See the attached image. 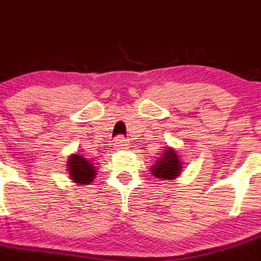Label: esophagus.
Instances as JSON below:
<instances>
[{
  "mask_svg": "<svg viewBox=\"0 0 261 261\" xmlns=\"http://www.w3.org/2000/svg\"><path fill=\"white\" fill-rule=\"evenodd\" d=\"M127 148H128L127 141H126L122 136H118V138H116V140H115L116 150H123V149H127Z\"/></svg>",
  "mask_w": 261,
  "mask_h": 261,
  "instance_id": "obj_1",
  "label": "esophagus"
}]
</instances>
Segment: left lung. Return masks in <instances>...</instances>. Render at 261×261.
<instances>
[{
	"label": "left lung",
	"mask_w": 261,
	"mask_h": 261,
	"mask_svg": "<svg viewBox=\"0 0 261 261\" xmlns=\"http://www.w3.org/2000/svg\"><path fill=\"white\" fill-rule=\"evenodd\" d=\"M184 162L177 150L172 146H164L158 159L150 167V172L159 179H174L184 171Z\"/></svg>",
	"instance_id": "1"
}]
</instances>
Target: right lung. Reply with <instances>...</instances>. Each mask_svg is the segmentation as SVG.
Instances as JSON below:
<instances>
[{
	"label": "right lung",
	"mask_w": 261,
	"mask_h": 261,
	"mask_svg": "<svg viewBox=\"0 0 261 261\" xmlns=\"http://www.w3.org/2000/svg\"><path fill=\"white\" fill-rule=\"evenodd\" d=\"M67 172H69L70 179L77 185H89L97 174L92 161L80 154H71L69 156Z\"/></svg>",
	"instance_id": "right-lung-1"
}]
</instances>
